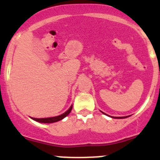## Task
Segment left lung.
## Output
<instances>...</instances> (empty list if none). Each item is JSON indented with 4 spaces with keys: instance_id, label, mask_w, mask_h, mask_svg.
Returning a JSON list of instances; mask_svg holds the SVG:
<instances>
[{
    "instance_id": "1",
    "label": "left lung",
    "mask_w": 160,
    "mask_h": 160,
    "mask_svg": "<svg viewBox=\"0 0 160 160\" xmlns=\"http://www.w3.org/2000/svg\"><path fill=\"white\" fill-rule=\"evenodd\" d=\"M113 118H114V117H113ZM115 118H128V116H127V117H115Z\"/></svg>"
}]
</instances>
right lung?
Listing matches in <instances>:
<instances>
[{
	"label": "right lung",
	"mask_w": 160,
	"mask_h": 160,
	"mask_svg": "<svg viewBox=\"0 0 160 160\" xmlns=\"http://www.w3.org/2000/svg\"><path fill=\"white\" fill-rule=\"evenodd\" d=\"M71 110H72V106L70 107V109H69L67 111H66L64 114H61V115H59V116L51 117V118H32L33 120H35V121H37V122H43V123H52V122H58V121H60V120L64 118L66 116H67L68 114L70 113Z\"/></svg>",
	"instance_id": "right-lung-1"
}]
</instances>
